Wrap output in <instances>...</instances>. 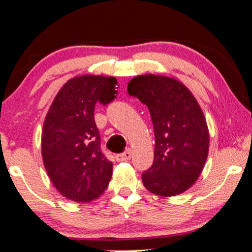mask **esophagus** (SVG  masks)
Returning a JSON list of instances; mask_svg holds the SVG:
<instances>
[{"instance_id":"34e87169","label":"esophagus","mask_w":252,"mask_h":252,"mask_svg":"<svg viewBox=\"0 0 252 252\" xmlns=\"http://www.w3.org/2000/svg\"><path fill=\"white\" fill-rule=\"evenodd\" d=\"M131 156H132L131 151L130 149H128V151H126L124 153L116 156V160H117V161H126V160L130 159Z\"/></svg>"}]
</instances>
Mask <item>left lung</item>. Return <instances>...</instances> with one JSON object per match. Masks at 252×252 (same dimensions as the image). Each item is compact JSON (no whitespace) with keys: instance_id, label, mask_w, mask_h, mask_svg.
<instances>
[{"instance_id":"1","label":"left lung","mask_w":252,"mask_h":252,"mask_svg":"<svg viewBox=\"0 0 252 252\" xmlns=\"http://www.w3.org/2000/svg\"><path fill=\"white\" fill-rule=\"evenodd\" d=\"M128 93L148 107L156 135L154 162L142 173L143 185L164 197L187 191L209 151L208 126L197 100L181 81L154 74L131 79Z\"/></svg>"}]
</instances>
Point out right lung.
I'll list each match as a JSON object with an SVG mask.
<instances>
[{"label": "right lung", "mask_w": 252, "mask_h": 252, "mask_svg": "<svg viewBox=\"0 0 252 252\" xmlns=\"http://www.w3.org/2000/svg\"><path fill=\"white\" fill-rule=\"evenodd\" d=\"M117 88L113 76H75L50 106L41 131V157L54 187L68 200L90 202L109 185L112 162L101 152L94 107L98 101H112Z\"/></svg>", "instance_id": "1"}]
</instances>
